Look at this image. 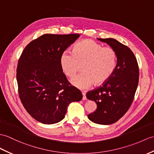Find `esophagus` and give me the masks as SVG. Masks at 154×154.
I'll return each mask as SVG.
<instances>
[{
	"mask_svg": "<svg viewBox=\"0 0 154 154\" xmlns=\"http://www.w3.org/2000/svg\"><path fill=\"white\" fill-rule=\"evenodd\" d=\"M82 94H83V100H87V97H86V93L85 92H82Z\"/></svg>",
	"mask_w": 154,
	"mask_h": 154,
	"instance_id": "1",
	"label": "esophagus"
}]
</instances>
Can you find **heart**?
Wrapping results in <instances>:
<instances>
[{"instance_id": "heart-1", "label": "heart", "mask_w": 154, "mask_h": 154, "mask_svg": "<svg viewBox=\"0 0 154 154\" xmlns=\"http://www.w3.org/2000/svg\"><path fill=\"white\" fill-rule=\"evenodd\" d=\"M60 64L66 75L71 78L82 66L83 72L71 80L79 89L91 87L94 83L100 85L112 76L117 64V54L112 47L102 46L92 40H84L73 48V53L64 51Z\"/></svg>"}]
</instances>
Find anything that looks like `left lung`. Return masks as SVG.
I'll return each instance as SVG.
<instances>
[{
    "label": "left lung",
    "instance_id": "8db88e82",
    "mask_svg": "<svg viewBox=\"0 0 154 154\" xmlns=\"http://www.w3.org/2000/svg\"><path fill=\"white\" fill-rule=\"evenodd\" d=\"M115 50L117 64L108 81L102 87L88 92V100L94 101L97 108L88 115L93 123L110 125L122 117L133 102L139 79L137 58L128 46L112 38H98Z\"/></svg>",
    "mask_w": 154,
    "mask_h": 154
}]
</instances>
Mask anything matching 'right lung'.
Masks as SVG:
<instances>
[{"mask_svg":"<svg viewBox=\"0 0 154 154\" xmlns=\"http://www.w3.org/2000/svg\"><path fill=\"white\" fill-rule=\"evenodd\" d=\"M78 34H45L31 41L17 67L19 96L25 109L43 124L60 122L69 104L83 98L70 86L60 67V56L79 37Z\"/></svg>","mask_w":154,"mask_h":154,"instance_id":"right-lung-1","label":"right lung"}]
</instances>
